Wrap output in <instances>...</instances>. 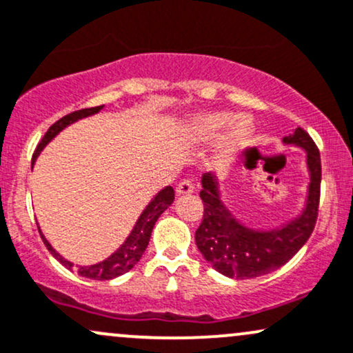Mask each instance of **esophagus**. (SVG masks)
I'll list each match as a JSON object with an SVG mask.
<instances>
[{
  "label": "esophagus",
  "instance_id": "34e87169",
  "mask_svg": "<svg viewBox=\"0 0 353 353\" xmlns=\"http://www.w3.org/2000/svg\"><path fill=\"white\" fill-rule=\"evenodd\" d=\"M191 192H194V184H192V181L184 179V181H181L179 184H177V188H176V194L177 196L191 194Z\"/></svg>",
  "mask_w": 353,
  "mask_h": 353
}]
</instances>
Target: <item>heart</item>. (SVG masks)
Here are the masks:
<instances>
[{
    "label": "heart",
    "instance_id": "obj_1",
    "mask_svg": "<svg viewBox=\"0 0 353 353\" xmlns=\"http://www.w3.org/2000/svg\"><path fill=\"white\" fill-rule=\"evenodd\" d=\"M224 128L223 131L222 129ZM223 134L220 133V130ZM218 157L231 161L241 152L253 135V122L248 115H231L230 112L209 110L197 114L189 122V134L194 141L209 142L218 137Z\"/></svg>",
    "mask_w": 353,
    "mask_h": 353
}]
</instances>
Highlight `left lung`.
<instances>
[{
    "instance_id": "left-lung-1",
    "label": "left lung",
    "mask_w": 353,
    "mask_h": 353,
    "mask_svg": "<svg viewBox=\"0 0 353 353\" xmlns=\"http://www.w3.org/2000/svg\"><path fill=\"white\" fill-rule=\"evenodd\" d=\"M283 145L298 147L307 154L308 185L301 211L281 226L268 230L248 226L224 203L218 176L203 174L199 196L204 203V216L196 231V245L209 265L224 276L251 280L278 270L295 256L315 228L321 181L319 149L300 127L283 137Z\"/></svg>"
}]
</instances>
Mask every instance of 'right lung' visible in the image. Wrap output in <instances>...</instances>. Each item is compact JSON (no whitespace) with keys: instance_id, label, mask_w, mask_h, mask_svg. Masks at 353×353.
<instances>
[{"instance_id":"1","label":"right lung","mask_w":353,"mask_h":353,"mask_svg":"<svg viewBox=\"0 0 353 353\" xmlns=\"http://www.w3.org/2000/svg\"><path fill=\"white\" fill-rule=\"evenodd\" d=\"M102 108L103 105L82 108V110L72 112V114L65 115V117L57 120V122L46 130V134L40 141V144L37 145V150H34L33 154V164L34 161H37V157L40 156L41 150H43L45 147L61 132V130L67 129L68 125H72V123L79 122V120H82L85 117H92V115L99 114ZM172 203H174V189L172 185H165V188L161 189V191H159L157 194L149 201V204L142 209L141 216H139V219L135 221L132 231H130L129 236L125 238V241H123L122 245H120L117 250L110 254V256L103 259V261L95 263V265L77 266V273L83 278H90V280H112V278H117L120 274L132 270L139 263V259L142 258V254H144L147 245H149L150 234H152L154 224H156L159 216H161ZM40 234H41V239H43L45 246L48 248L50 253H52L53 256H55L58 261L65 266V268L73 270V263L68 261V259H65L60 253H57L55 248L50 245L48 239L45 238L41 231Z\"/></svg>"}]
</instances>
